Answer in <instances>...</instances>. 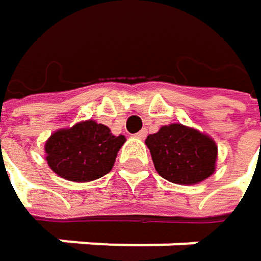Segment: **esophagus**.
Listing matches in <instances>:
<instances>
[{
    "mask_svg": "<svg viewBox=\"0 0 261 261\" xmlns=\"http://www.w3.org/2000/svg\"><path fill=\"white\" fill-rule=\"evenodd\" d=\"M134 137H137V139H145V137H146V130H140L139 133H136Z\"/></svg>",
    "mask_w": 261,
    "mask_h": 261,
    "instance_id": "1",
    "label": "esophagus"
}]
</instances>
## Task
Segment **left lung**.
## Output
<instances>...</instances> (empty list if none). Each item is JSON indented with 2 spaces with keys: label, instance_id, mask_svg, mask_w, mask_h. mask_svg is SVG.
<instances>
[{
  "label": "left lung",
  "instance_id": "obj_1",
  "mask_svg": "<svg viewBox=\"0 0 261 261\" xmlns=\"http://www.w3.org/2000/svg\"><path fill=\"white\" fill-rule=\"evenodd\" d=\"M154 168L165 180L192 186L216 171L218 145L205 133L182 124L163 125L145 140Z\"/></svg>",
  "mask_w": 261,
  "mask_h": 261
}]
</instances>
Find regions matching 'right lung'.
<instances>
[{
	"label": "right lung",
	"mask_w": 261,
	"mask_h": 261,
	"mask_svg": "<svg viewBox=\"0 0 261 261\" xmlns=\"http://www.w3.org/2000/svg\"><path fill=\"white\" fill-rule=\"evenodd\" d=\"M125 140L107 125L87 119L54 131L45 142V160L53 172L68 181H93L112 171Z\"/></svg>",
	"instance_id": "1"
}]
</instances>
